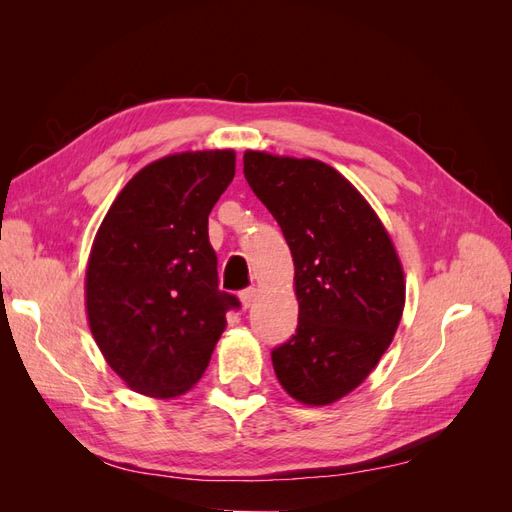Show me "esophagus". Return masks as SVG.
Here are the masks:
<instances>
[{"mask_svg": "<svg viewBox=\"0 0 512 512\" xmlns=\"http://www.w3.org/2000/svg\"><path fill=\"white\" fill-rule=\"evenodd\" d=\"M256 297H258V290L256 288H245V290L239 292V299H241L243 307H250L256 301Z\"/></svg>", "mask_w": 512, "mask_h": 512, "instance_id": "esophagus-1", "label": "esophagus"}]
</instances>
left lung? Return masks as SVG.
Segmentation results:
<instances>
[{
  "label": "left lung",
  "instance_id": "left-lung-1",
  "mask_svg": "<svg viewBox=\"0 0 512 512\" xmlns=\"http://www.w3.org/2000/svg\"><path fill=\"white\" fill-rule=\"evenodd\" d=\"M243 175L294 260L299 324L271 352L290 397L327 406L354 391L391 346L406 282L389 232L329 164L245 151Z\"/></svg>",
  "mask_w": 512,
  "mask_h": 512
}]
</instances>
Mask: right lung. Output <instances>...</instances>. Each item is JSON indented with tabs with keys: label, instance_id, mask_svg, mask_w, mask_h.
Instances as JSON below:
<instances>
[{
	"label": "right lung",
	"instance_id": "right-lung-1",
	"mask_svg": "<svg viewBox=\"0 0 512 512\" xmlns=\"http://www.w3.org/2000/svg\"><path fill=\"white\" fill-rule=\"evenodd\" d=\"M235 177V151L147 164L102 220L85 273L89 329L132 391L177 397L205 374L235 294L218 288L209 213Z\"/></svg>",
	"mask_w": 512,
	"mask_h": 512
}]
</instances>
